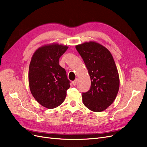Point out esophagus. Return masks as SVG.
I'll use <instances>...</instances> for the list:
<instances>
[{
    "instance_id": "34e87169",
    "label": "esophagus",
    "mask_w": 147,
    "mask_h": 147,
    "mask_svg": "<svg viewBox=\"0 0 147 147\" xmlns=\"http://www.w3.org/2000/svg\"><path fill=\"white\" fill-rule=\"evenodd\" d=\"M72 83H73V85L76 86V84H77V83H78V79H76L75 80L73 81V82H72Z\"/></svg>"
}]
</instances>
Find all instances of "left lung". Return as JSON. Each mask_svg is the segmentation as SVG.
I'll use <instances>...</instances> for the list:
<instances>
[{"label":"left lung","instance_id":"1","mask_svg":"<svg viewBox=\"0 0 147 147\" xmlns=\"http://www.w3.org/2000/svg\"><path fill=\"white\" fill-rule=\"evenodd\" d=\"M76 48L91 80L89 90L82 93L83 102L91 111H102L114 102L119 89V76L113 56L104 46L96 42H86Z\"/></svg>","mask_w":147,"mask_h":147}]
</instances>
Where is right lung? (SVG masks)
<instances>
[{
  "label": "right lung",
  "instance_id": "add662e5",
  "mask_svg": "<svg viewBox=\"0 0 147 147\" xmlns=\"http://www.w3.org/2000/svg\"><path fill=\"white\" fill-rule=\"evenodd\" d=\"M68 46L53 44L38 48L31 60L28 82L31 93L47 109H54L64 102L70 84L59 59Z\"/></svg>",
  "mask_w": 147,
  "mask_h": 147
}]
</instances>
